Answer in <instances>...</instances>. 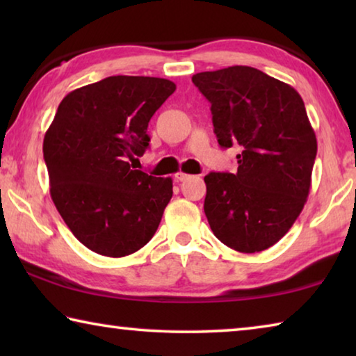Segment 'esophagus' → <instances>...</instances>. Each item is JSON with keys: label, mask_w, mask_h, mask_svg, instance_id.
Returning <instances> with one entry per match:
<instances>
[{"label": "esophagus", "mask_w": 356, "mask_h": 356, "mask_svg": "<svg viewBox=\"0 0 356 356\" xmlns=\"http://www.w3.org/2000/svg\"><path fill=\"white\" fill-rule=\"evenodd\" d=\"M174 179H176L177 182H184V180L190 179V174H185V172H177L176 176H174Z\"/></svg>", "instance_id": "obj_1"}]
</instances>
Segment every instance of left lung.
<instances>
[{"label": "left lung", "instance_id": "1", "mask_svg": "<svg viewBox=\"0 0 356 356\" xmlns=\"http://www.w3.org/2000/svg\"><path fill=\"white\" fill-rule=\"evenodd\" d=\"M191 81L212 105L220 146H242L236 174L204 177L209 225L229 248L267 250L286 236L309 195L317 140L303 99L248 65L201 72Z\"/></svg>", "mask_w": 356, "mask_h": 356}]
</instances>
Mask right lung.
I'll use <instances>...</instances> for the list:
<instances>
[{
    "mask_svg": "<svg viewBox=\"0 0 356 356\" xmlns=\"http://www.w3.org/2000/svg\"><path fill=\"white\" fill-rule=\"evenodd\" d=\"M176 91L155 76H108L69 92L44 138L50 195L59 215L94 252L143 248L172 197L171 177L134 170L149 147L147 125Z\"/></svg>",
    "mask_w": 356,
    "mask_h": 356,
    "instance_id": "1",
    "label": "right lung"
}]
</instances>
